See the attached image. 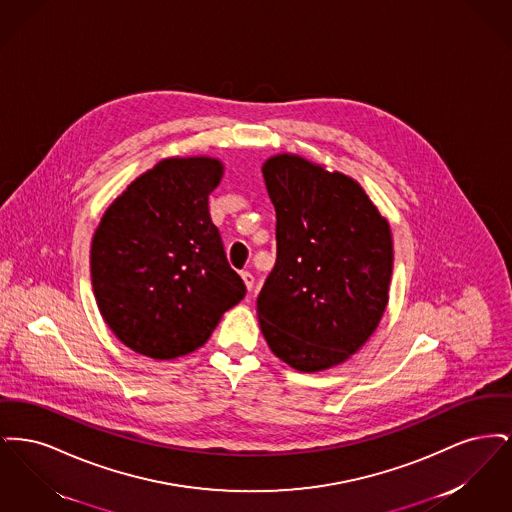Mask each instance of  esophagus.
I'll return each instance as SVG.
<instances>
[{"label":"esophagus","mask_w":512,"mask_h":512,"mask_svg":"<svg viewBox=\"0 0 512 512\" xmlns=\"http://www.w3.org/2000/svg\"><path fill=\"white\" fill-rule=\"evenodd\" d=\"M242 278H244L245 288L251 292L253 286H255V276H253L249 270H244V272H242Z\"/></svg>","instance_id":"esophagus-1"}]
</instances>
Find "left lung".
<instances>
[{
    "mask_svg": "<svg viewBox=\"0 0 512 512\" xmlns=\"http://www.w3.org/2000/svg\"><path fill=\"white\" fill-rule=\"evenodd\" d=\"M276 209V265L257 297L270 351L301 372L341 365L388 305L390 224L365 190L299 155L265 161Z\"/></svg>",
    "mask_w": 512,
    "mask_h": 512,
    "instance_id": "left-lung-1",
    "label": "left lung"
}]
</instances>
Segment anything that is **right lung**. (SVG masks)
I'll return each mask as SVG.
<instances>
[{
  "label": "right lung",
  "instance_id": "obj_1",
  "mask_svg": "<svg viewBox=\"0 0 512 512\" xmlns=\"http://www.w3.org/2000/svg\"><path fill=\"white\" fill-rule=\"evenodd\" d=\"M224 167L169 157L138 176L101 217L90 251L99 313L132 351L157 361L201 347L245 295L228 265L209 194Z\"/></svg>",
  "mask_w": 512,
  "mask_h": 512
}]
</instances>
